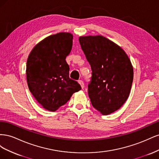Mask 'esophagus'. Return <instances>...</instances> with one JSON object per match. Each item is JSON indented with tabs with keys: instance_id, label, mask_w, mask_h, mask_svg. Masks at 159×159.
I'll use <instances>...</instances> for the list:
<instances>
[{
	"instance_id": "obj_1",
	"label": "esophagus",
	"mask_w": 159,
	"mask_h": 159,
	"mask_svg": "<svg viewBox=\"0 0 159 159\" xmlns=\"http://www.w3.org/2000/svg\"><path fill=\"white\" fill-rule=\"evenodd\" d=\"M78 83L80 84L81 88L83 89V88H84V81H83L82 80H79V81H78Z\"/></svg>"
}]
</instances>
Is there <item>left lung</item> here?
Wrapping results in <instances>:
<instances>
[{"mask_svg":"<svg viewBox=\"0 0 159 159\" xmlns=\"http://www.w3.org/2000/svg\"><path fill=\"white\" fill-rule=\"evenodd\" d=\"M79 42L92 71L88 84L91 103L103 115L113 113L129 95L131 62L121 47L102 36H81Z\"/></svg>","mask_w":159,"mask_h":159,"instance_id":"obj_1","label":"left lung"}]
</instances>
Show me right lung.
I'll return each mask as SVG.
<instances>
[{
  "label": "right lung",
  "instance_id": "1",
  "mask_svg": "<svg viewBox=\"0 0 159 159\" xmlns=\"http://www.w3.org/2000/svg\"><path fill=\"white\" fill-rule=\"evenodd\" d=\"M73 36L60 32L46 38L34 48L28 57V88L43 107L54 111L66 104L81 85L70 78L66 58L72 48Z\"/></svg>",
  "mask_w": 159,
  "mask_h": 159
}]
</instances>
